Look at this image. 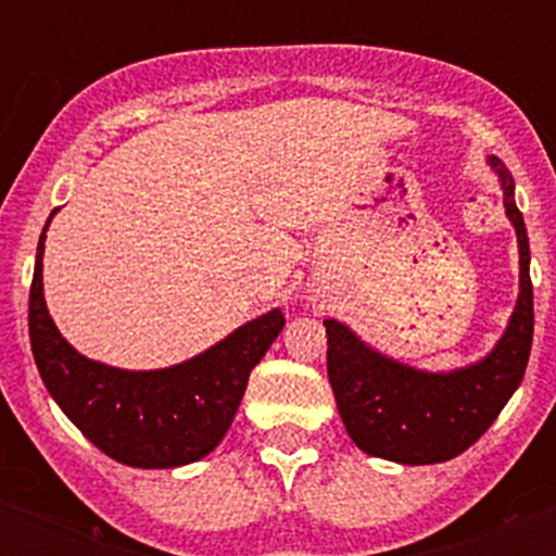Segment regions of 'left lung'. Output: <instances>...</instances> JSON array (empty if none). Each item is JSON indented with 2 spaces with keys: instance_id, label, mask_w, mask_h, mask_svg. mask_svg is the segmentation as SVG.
I'll use <instances>...</instances> for the list:
<instances>
[{
  "instance_id": "1",
  "label": "left lung",
  "mask_w": 556,
  "mask_h": 556,
  "mask_svg": "<svg viewBox=\"0 0 556 556\" xmlns=\"http://www.w3.org/2000/svg\"><path fill=\"white\" fill-rule=\"evenodd\" d=\"M500 176L505 216L517 230L519 296L500 343L470 366L424 371L380 355L338 320H323L329 338V383L340 418L357 447L397 465H439L465 453L496 421L502 406L526 378L534 340L531 248L514 199V176L488 159Z\"/></svg>"
}]
</instances>
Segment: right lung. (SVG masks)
Wrapping results in <instances>:
<instances>
[{
	"label": "right lung",
	"mask_w": 556,
	"mask_h": 556,
	"mask_svg": "<svg viewBox=\"0 0 556 556\" xmlns=\"http://www.w3.org/2000/svg\"><path fill=\"white\" fill-rule=\"evenodd\" d=\"M46 230L34 262L28 334L51 397L94 447L121 465L164 470L207 456L225 439L251 369L286 326L282 312L262 314L207 352L167 369L135 371L89 361L60 334L48 314L42 294Z\"/></svg>",
	"instance_id": "obj_1"
}]
</instances>
